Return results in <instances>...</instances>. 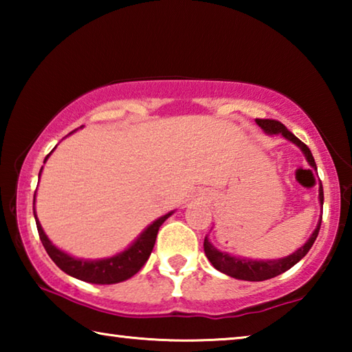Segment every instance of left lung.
Wrapping results in <instances>:
<instances>
[{
    "label": "left lung",
    "mask_w": 352,
    "mask_h": 352,
    "mask_svg": "<svg viewBox=\"0 0 352 352\" xmlns=\"http://www.w3.org/2000/svg\"><path fill=\"white\" fill-rule=\"evenodd\" d=\"M256 124L264 130L267 135H281L285 140L294 142V144L300 148L302 155L306 157V162L309 163L311 168L317 170V164H315V160L312 157V152L309 151V147L301 142L296 136L289 132L285 126H283L281 122L275 121V119H256ZM318 200H320V206H321V216H323V186H321L320 182V188H318ZM321 216L317 223V228L314 230V233L311 237L306 241L305 245H301L298 250H295L294 253L285 256V258H279V259H248V258H242V256H233L226 252H220L219 248H216L210 242V237H205L204 242V248H205V254L206 258L210 259L211 264L214 265V269H217L219 272L225 273L231 278L236 279H242V281H265V279L275 278L281 273L287 272L292 269L296 262H300L305 256L307 254L309 250L314 245L315 239H317L318 231H320V225H321Z\"/></svg>",
    "instance_id": "left-lung-1"
}]
</instances>
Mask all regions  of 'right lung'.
<instances>
[{
    "mask_svg": "<svg viewBox=\"0 0 352 352\" xmlns=\"http://www.w3.org/2000/svg\"><path fill=\"white\" fill-rule=\"evenodd\" d=\"M52 152L54 151H51V153ZM50 155H46L43 163L47 162ZM41 170H43V168H41L38 172V178L41 175ZM35 194H34V217H35V223H37L40 241L43 243L46 253L50 254V258L56 262L58 269L63 270L67 275L73 276L76 279H80V281L91 283V284L122 283L126 281V279L132 278L135 273H138L152 253L160 226L164 223L166 219H169L172 214H174V211H169L168 214H164V216L153 220V222L148 225L147 228L142 231V233L136 237V239L130 243L126 250L110 256V258L82 259V258H74V256L68 254L67 252H63V250L57 248L54 243L50 241V237L46 236L43 228H41V225L37 219V214H35Z\"/></svg>",
    "mask_w": 352,
    "mask_h": 352,
    "instance_id": "right-lung-1",
    "label": "right lung"
}]
</instances>
